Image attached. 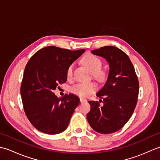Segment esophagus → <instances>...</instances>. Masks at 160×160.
<instances>
[{
  "mask_svg": "<svg viewBox=\"0 0 160 160\" xmlns=\"http://www.w3.org/2000/svg\"><path fill=\"white\" fill-rule=\"evenodd\" d=\"M80 102H81V103L85 102H86V100L84 99V98H80Z\"/></svg>",
  "mask_w": 160,
  "mask_h": 160,
  "instance_id": "1",
  "label": "esophagus"
}]
</instances>
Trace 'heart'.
<instances>
[{
    "label": "heart",
    "instance_id": "1",
    "mask_svg": "<svg viewBox=\"0 0 160 160\" xmlns=\"http://www.w3.org/2000/svg\"><path fill=\"white\" fill-rule=\"evenodd\" d=\"M81 62L88 69L91 71L92 77L95 80L102 82L106 80L107 73L101 69L102 62L99 58L93 54H86L82 57ZM73 64H71L67 69V77L71 79L73 76ZM97 90L96 84L93 82L90 83H78L71 88V91L80 97H88L93 93Z\"/></svg>",
    "mask_w": 160,
    "mask_h": 160
}]
</instances>
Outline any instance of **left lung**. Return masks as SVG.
<instances>
[{"label":"left lung","instance_id":"obj_1","mask_svg":"<svg viewBox=\"0 0 160 160\" xmlns=\"http://www.w3.org/2000/svg\"><path fill=\"white\" fill-rule=\"evenodd\" d=\"M91 53L106 59L110 69L106 83L96 94L103 99V106L89 101L87 118L94 131L109 134L123 127L133 113L139 93L138 76L128 56L117 47L106 46Z\"/></svg>","mask_w":160,"mask_h":160}]
</instances>
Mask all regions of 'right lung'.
<instances>
[{"label":"right lung","mask_w":160,"mask_h":160,"mask_svg":"<svg viewBox=\"0 0 160 160\" xmlns=\"http://www.w3.org/2000/svg\"><path fill=\"white\" fill-rule=\"evenodd\" d=\"M84 52L49 46L38 50L28 61L20 95L27 117L37 130L53 135L67 128L80 99L72 93L58 98L53 91L66 82L68 67Z\"/></svg>","instance_id":"1"}]
</instances>
